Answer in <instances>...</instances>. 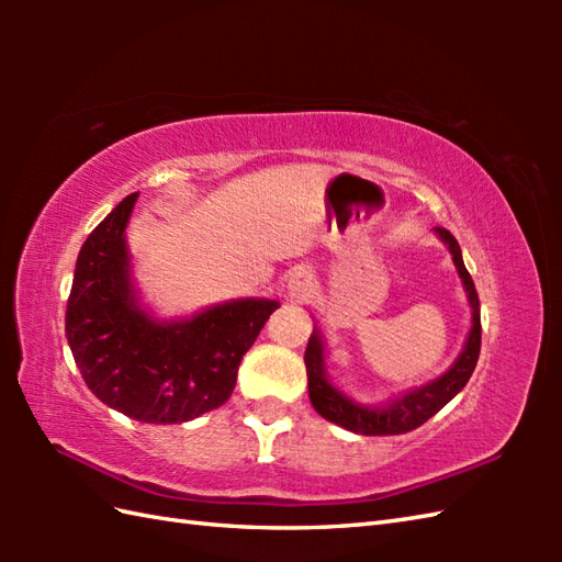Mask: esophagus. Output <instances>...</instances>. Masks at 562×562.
<instances>
[{
	"instance_id": "esophagus-1",
	"label": "esophagus",
	"mask_w": 562,
	"mask_h": 562,
	"mask_svg": "<svg viewBox=\"0 0 562 562\" xmlns=\"http://www.w3.org/2000/svg\"><path fill=\"white\" fill-rule=\"evenodd\" d=\"M312 288H314L312 274H308L306 270H296L290 274V280H288V296L294 302H304V300H308V294H312Z\"/></svg>"
}]
</instances>
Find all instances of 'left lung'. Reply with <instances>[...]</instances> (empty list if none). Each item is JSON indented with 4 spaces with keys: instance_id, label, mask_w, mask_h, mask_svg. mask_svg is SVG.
Wrapping results in <instances>:
<instances>
[{
    "instance_id": "obj_1",
    "label": "left lung",
    "mask_w": 562,
    "mask_h": 562,
    "mask_svg": "<svg viewBox=\"0 0 562 562\" xmlns=\"http://www.w3.org/2000/svg\"><path fill=\"white\" fill-rule=\"evenodd\" d=\"M435 234L441 238V244L449 248L453 266L463 284L465 300L471 306V330L465 336L463 350L457 360L447 369L445 374L427 381L423 386H415L411 391H403L398 396L389 398L386 403H360L345 393L340 386L330 381L326 372V342L321 338V330L314 328L312 338H308L304 362H306V376H308V398L316 413L326 420L336 423L355 435H403L411 429L420 427L429 417L439 413L445 405L457 396V393L469 384V379L479 362L481 355V304L479 292L471 280L469 270L463 266L459 241L447 229L437 226Z\"/></svg>"
}]
</instances>
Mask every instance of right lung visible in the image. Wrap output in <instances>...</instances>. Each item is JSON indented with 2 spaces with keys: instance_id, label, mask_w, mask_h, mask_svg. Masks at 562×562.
Masks as SVG:
<instances>
[{
  "instance_id": "add662e5",
  "label": "right lung",
  "mask_w": 562,
  "mask_h": 562,
  "mask_svg": "<svg viewBox=\"0 0 562 562\" xmlns=\"http://www.w3.org/2000/svg\"><path fill=\"white\" fill-rule=\"evenodd\" d=\"M127 195L83 241L65 330L93 396L133 420L188 423L220 408L236 372L280 302L246 296L181 318H159L142 302L127 248Z\"/></svg>"
}]
</instances>
